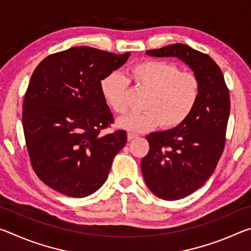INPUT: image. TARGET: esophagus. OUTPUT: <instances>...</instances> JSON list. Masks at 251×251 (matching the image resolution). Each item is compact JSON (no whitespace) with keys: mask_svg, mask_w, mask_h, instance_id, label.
Listing matches in <instances>:
<instances>
[{"mask_svg":"<svg viewBox=\"0 0 251 251\" xmlns=\"http://www.w3.org/2000/svg\"><path fill=\"white\" fill-rule=\"evenodd\" d=\"M135 138H137V135L136 134H134V133L127 134V139H128V141H133V139H135Z\"/></svg>","mask_w":251,"mask_h":251,"instance_id":"1","label":"esophagus"}]
</instances>
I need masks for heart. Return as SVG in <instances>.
<instances>
[{
    "label": "heart",
    "mask_w": 251,
    "mask_h": 251,
    "mask_svg": "<svg viewBox=\"0 0 251 251\" xmlns=\"http://www.w3.org/2000/svg\"><path fill=\"white\" fill-rule=\"evenodd\" d=\"M128 78L151 91L145 112H130L117 120L120 128L143 133L159 126L175 128L190 116L201 95V82L190 72L160 59H145L135 63L127 71ZM127 80L117 72L109 73L100 83L105 104L113 112L123 113L127 108Z\"/></svg>",
    "instance_id": "heart-1"
}]
</instances>
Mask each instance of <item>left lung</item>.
I'll list each match as a JSON object with an SVG mask.
<instances>
[{
  "label": "left lung",
  "instance_id": "obj_1",
  "mask_svg": "<svg viewBox=\"0 0 251 251\" xmlns=\"http://www.w3.org/2000/svg\"><path fill=\"white\" fill-rule=\"evenodd\" d=\"M146 54L177 57L201 82V95L190 116L175 128L147 135L150 151L141 161L151 192L165 201H177L201 188L217 166L230 112L229 91L214 59L188 45L177 43Z\"/></svg>",
  "mask_w": 251,
  "mask_h": 251
}]
</instances>
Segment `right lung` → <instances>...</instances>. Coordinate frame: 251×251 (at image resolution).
<instances>
[{
    "label": "right lung",
    "instance_id": "obj_1",
    "mask_svg": "<svg viewBox=\"0 0 251 251\" xmlns=\"http://www.w3.org/2000/svg\"><path fill=\"white\" fill-rule=\"evenodd\" d=\"M129 55L75 46L50 55L33 72L23 103L24 136L34 172L56 192L86 197L107 179L127 134L100 135L114 118L100 83Z\"/></svg>",
    "mask_w": 251,
    "mask_h": 251
}]
</instances>
